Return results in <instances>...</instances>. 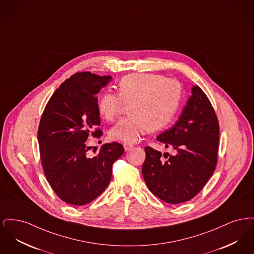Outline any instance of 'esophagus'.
I'll return each mask as SVG.
<instances>
[{"label":"esophagus","instance_id":"esophagus-1","mask_svg":"<svg viewBox=\"0 0 254 254\" xmlns=\"http://www.w3.org/2000/svg\"><path fill=\"white\" fill-rule=\"evenodd\" d=\"M132 147L133 144H130V143H125V144H124V148H125V150H126V151H127V150L131 149Z\"/></svg>","mask_w":254,"mask_h":254}]
</instances>
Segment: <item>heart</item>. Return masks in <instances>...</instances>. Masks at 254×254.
I'll use <instances>...</instances> for the list:
<instances>
[{
  "label": "heart",
  "mask_w": 254,
  "mask_h": 254,
  "mask_svg": "<svg viewBox=\"0 0 254 254\" xmlns=\"http://www.w3.org/2000/svg\"><path fill=\"white\" fill-rule=\"evenodd\" d=\"M118 95L106 92L98 103V113L106 121L116 119L125 104L127 117L109 131L112 140L133 143L148 130L165 128L174 119L181 102L182 87L174 79L154 73H133L122 78Z\"/></svg>",
  "instance_id": "heart-1"
}]
</instances>
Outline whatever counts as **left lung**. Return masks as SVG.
Masks as SVG:
<instances>
[{
    "mask_svg": "<svg viewBox=\"0 0 254 254\" xmlns=\"http://www.w3.org/2000/svg\"><path fill=\"white\" fill-rule=\"evenodd\" d=\"M219 121L210 101L198 85L183 109L179 120L161 133L158 141L173 147L174 154L145 146L142 173L149 190L169 204L192 199L216 169Z\"/></svg>",
    "mask_w": 254,
    "mask_h": 254,
    "instance_id": "1",
    "label": "left lung"
}]
</instances>
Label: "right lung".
I'll use <instances>...</instances> for the list:
<instances>
[{
  "label": "right lung",
  "instance_id": "add662e5",
  "mask_svg": "<svg viewBox=\"0 0 254 254\" xmlns=\"http://www.w3.org/2000/svg\"><path fill=\"white\" fill-rule=\"evenodd\" d=\"M111 76L78 72L65 80L50 97L38 127L41 164L50 187L64 202L90 203L108 188L113 163L124 146L105 144L95 157H87L89 136L103 135L97 93Z\"/></svg>",
  "mask_w": 254,
  "mask_h": 254
}]
</instances>
